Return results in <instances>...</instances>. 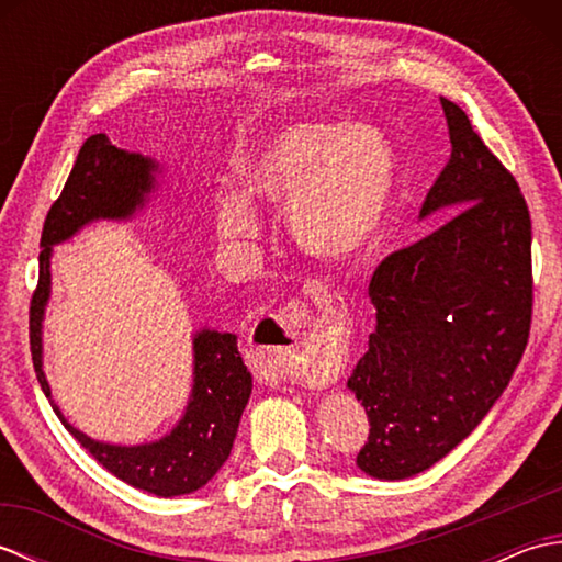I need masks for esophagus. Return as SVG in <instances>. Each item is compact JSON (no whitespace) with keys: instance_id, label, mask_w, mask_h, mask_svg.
<instances>
[{"instance_id":"obj_1","label":"esophagus","mask_w":562,"mask_h":562,"mask_svg":"<svg viewBox=\"0 0 562 562\" xmlns=\"http://www.w3.org/2000/svg\"><path fill=\"white\" fill-rule=\"evenodd\" d=\"M306 294L312 296L314 304L321 308H340L342 296L330 292L324 282H308ZM312 324V314L300 302L284 304L278 312L260 321L256 340L258 350H266L274 362H278L280 372L294 381H302L306 386H324L330 374L328 357L316 350L304 348L306 328Z\"/></svg>"}]
</instances>
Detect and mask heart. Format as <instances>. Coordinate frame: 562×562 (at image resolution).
Instances as JSON below:
<instances>
[{
	"mask_svg": "<svg viewBox=\"0 0 562 562\" xmlns=\"http://www.w3.org/2000/svg\"><path fill=\"white\" fill-rule=\"evenodd\" d=\"M398 166L381 130L304 121L282 127L238 164L241 190L214 202L222 241L248 248L262 236L256 202L288 210L306 256L342 262L374 241L391 207Z\"/></svg>",
	"mask_w": 562,
	"mask_h": 562,
	"instance_id": "obj_1",
	"label": "heart"
}]
</instances>
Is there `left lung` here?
Here are the masks:
<instances>
[{"label": "left lung", "instance_id": "obj_1", "mask_svg": "<svg viewBox=\"0 0 562 562\" xmlns=\"http://www.w3.org/2000/svg\"><path fill=\"white\" fill-rule=\"evenodd\" d=\"M441 109L451 157L420 220L451 217L374 270L376 330L348 379L369 417L357 465L376 481L413 479L457 449L503 396L529 340V207L469 115L447 99Z\"/></svg>", "mask_w": 562, "mask_h": 562}]
</instances>
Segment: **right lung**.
<instances>
[{
	"label": "right lung",
	"mask_w": 562,
	"mask_h": 562,
	"mask_svg": "<svg viewBox=\"0 0 562 562\" xmlns=\"http://www.w3.org/2000/svg\"><path fill=\"white\" fill-rule=\"evenodd\" d=\"M157 173H161L157 159L115 147L103 133L83 142L63 195L55 200L43 224L38 288L31 300V355L35 376L53 411L105 471L137 491L176 497L207 485L232 453L238 420L254 389L234 333L214 328L193 333V389L186 413L169 435L145 445H111L83 435L53 403L43 372V321L50 302L53 246L69 241L93 222L133 220L149 205L157 190Z\"/></svg>",
	"instance_id": "right-lung-1"
}]
</instances>
